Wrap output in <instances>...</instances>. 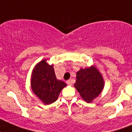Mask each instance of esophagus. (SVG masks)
Here are the masks:
<instances>
[{
	"label": "esophagus",
	"mask_w": 132,
	"mask_h": 132,
	"mask_svg": "<svg viewBox=\"0 0 132 132\" xmlns=\"http://www.w3.org/2000/svg\"><path fill=\"white\" fill-rule=\"evenodd\" d=\"M66 82H67V84H68V85H71V84H72V82H71V80H68L66 81Z\"/></svg>",
	"instance_id": "1"
}]
</instances>
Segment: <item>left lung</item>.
Listing matches in <instances>:
<instances>
[{
    "label": "left lung",
    "instance_id": "8db88e82",
    "mask_svg": "<svg viewBox=\"0 0 132 132\" xmlns=\"http://www.w3.org/2000/svg\"><path fill=\"white\" fill-rule=\"evenodd\" d=\"M76 79L74 86L87 103H91L104 88L103 77L95 66L80 69L77 73Z\"/></svg>",
    "mask_w": 132,
    "mask_h": 132
}]
</instances>
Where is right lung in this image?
Returning a JSON list of instances; mask_svg holds the SVG:
<instances>
[{"label":"right lung","mask_w":132,"mask_h":132,"mask_svg":"<svg viewBox=\"0 0 132 132\" xmlns=\"http://www.w3.org/2000/svg\"><path fill=\"white\" fill-rule=\"evenodd\" d=\"M33 92L45 104L54 103L60 92L66 84L57 79L53 65H49L46 60L40 61L34 68L31 77Z\"/></svg>","instance_id":"obj_1"}]
</instances>
